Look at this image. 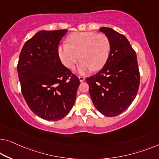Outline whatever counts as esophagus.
<instances>
[{"mask_svg": "<svg viewBox=\"0 0 159 159\" xmlns=\"http://www.w3.org/2000/svg\"><path fill=\"white\" fill-rule=\"evenodd\" d=\"M79 80H80V82H83V81H84L85 80V77L84 76H80V75H79Z\"/></svg>", "mask_w": 159, "mask_h": 159, "instance_id": "esophagus-1", "label": "esophagus"}]
</instances>
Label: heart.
<instances>
[{
	"label": "heart",
	"mask_w": 159,
	"mask_h": 159,
	"mask_svg": "<svg viewBox=\"0 0 159 159\" xmlns=\"http://www.w3.org/2000/svg\"><path fill=\"white\" fill-rule=\"evenodd\" d=\"M67 42L58 48L59 58L66 67L72 69L80 58L82 60L79 72L84 74L91 70H100L107 63L111 43L105 34L76 32L68 37Z\"/></svg>",
	"instance_id": "1"
}]
</instances>
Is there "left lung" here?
<instances>
[{
	"label": "left lung",
	"instance_id": "obj_1",
	"mask_svg": "<svg viewBox=\"0 0 159 159\" xmlns=\"http://www.w3.org/2000/svg\"><path fill=\"white\" fill-rule=\"evenodd\" d=\"M99 30L109 39L110 55L102 69L86 81L96 109L113 117L127 109L136 98L140 73L136 52L125 35L110 28Z\"/></svg>",
	"mask_w": 159,
	"mask_h": 159
}]
</instances>
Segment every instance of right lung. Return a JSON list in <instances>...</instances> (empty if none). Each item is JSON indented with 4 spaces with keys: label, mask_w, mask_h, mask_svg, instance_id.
Instances as JSON below:
<instances>
[{
    "label": "right lung",
    "mask_w": 159,
    "mask_h": 159,
    "mask_svg": "<svg viewBox=\"0 0 159 159\" xmlns=\"http://www.w3.org/2000/svg\"><path fill=\"white\" fill-rule=\"evenodd\" d=\"M68 30H41L21 50L17 66L21 92L33 112L58 120L70 112L80 85L79 78L60 60L58 47Z\"/></svg>",
    "instance_id": "obj_1"
}]
</instances>
